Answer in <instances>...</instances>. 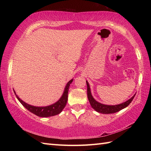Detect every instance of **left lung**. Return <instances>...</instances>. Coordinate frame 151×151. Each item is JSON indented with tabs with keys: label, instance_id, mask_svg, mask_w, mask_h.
Returning a JSON list of instances; mask_svg holds the SVG:
<instances>
[{
	"label": "left lung",
	"instance_id": "1",
	"mask_svg": "<svg viewBox=\"0 0 151 151\" xmlns=\"http://www.w3.org/2000/svg\"><path fill=\"white\" fill-rule=\"evenodd\" d=\"M86 84H87V93H88V98L89 103H90L91 107L94 109L95 111H97L99 113L104 114H114L116 112L120 111L123 109L127 107L130 104L131 102L132 101L136 94L134 95L132 97H131L129 100L125 101L123 103L116 105H106L102 104L101 102H97L95 99L93 97L91 93V89L89 87V83L86 81Z\"/></svg>",
	"mask_w": 151,
	"mask_h": 151
}]
</instances>
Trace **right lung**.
<instances>
[{
    "mask_svg": "<svg viewBox=\"0 0 151 151\" xmlns=\"http://www.w3.org/2000/svg\"><path fill=\"white\" fill-rule=\"evenodd\" d=\"M73 81V79H71L70 81L67 82L65 88H64V91L62 97H60L59 100L56 102L55 103L49 106H34L28 104L22 100H21V99L18 97L17 94H16L15 90H14V91L16 97L17 98L19 101L21 102L25 108H27L28 111H30L32 114L36 115L37 116L41 117L54 116V115H56L61 113L63 110V109L65 108L67 102V98H68V91L69 86L70 84L72 83Z\"/></svg>",
    "mask_w": 151,
    "mask_h": 151,
    "instance_id": "add662e5",
    "label": "right lung"
}]
</instances>
